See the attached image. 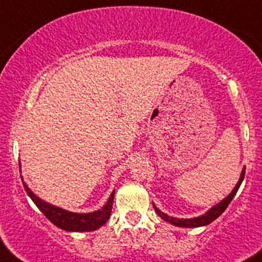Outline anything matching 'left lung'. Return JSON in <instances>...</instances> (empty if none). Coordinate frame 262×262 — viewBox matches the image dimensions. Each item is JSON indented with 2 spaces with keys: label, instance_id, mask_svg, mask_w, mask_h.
Segmentation results:
<instances>
[{
  "label": "left lung",
  "instance_id": "1",
  "mask_svg": "<svg viewBox=\"0 0 262 262\" xmlns=\"http://www.w3.org/2000/svg\"><path fill=\"white\" fill-rule=\"evenodd\" d=\"M244 173H246V168H243V170H242V174H241V178H239L238 183L235 185V187L233 189V191L230 192V194L227 195L226 198H225L224 200H221V202L219 203V204H216L214 207H212L211 209H209L208 212H205L204 214H202V216L199 217H195V219H176V217H170L168 216V214L163 213V212L160 211V209H158L155 207V204H154V208H155V212L159 214V216L161 217V219L164 220V221L169 222V224L174 225V226H178V227H199V226H205V225L211 224L212 221H214V220L217 219L219 216H221L222 213H224L225 209L227 208V205L230 204V202L233 200V198L235 196L236 191H238L239 186H241L242 181H243L244 178Z\"/></svg>",
  "mask_w": 262,
  "mask_h": 262
}]
</instances>
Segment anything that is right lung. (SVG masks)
I'll return each mask as SVG.
<instances>
[{
	"instance_id": "right-lung-1",
	"label": "right lung",
	"mask_w": 262,
	"mask_h": 262,
	"mask_svg": "<svg viewBox=\"0 0 262 262\" xmlns=\"http://www.w3.org/2000/svg\"><path fill=\"white\" fill-rule=\"evenodd\" d=\"M24 190L27 191L28 196L33 200L37 208L42 212L49 219V221L53 222L55 226L66 231H93L103 226L108 221L111 216L112 204H114V195L115 191H112L111 196L108 198L104 207H102L99 211L90 212V213H73V212L66 211V209L51 205L49 203L41 200L37 195H35L31 191L27 183L23 181Z\"/></svg>"
}]
</instances>
